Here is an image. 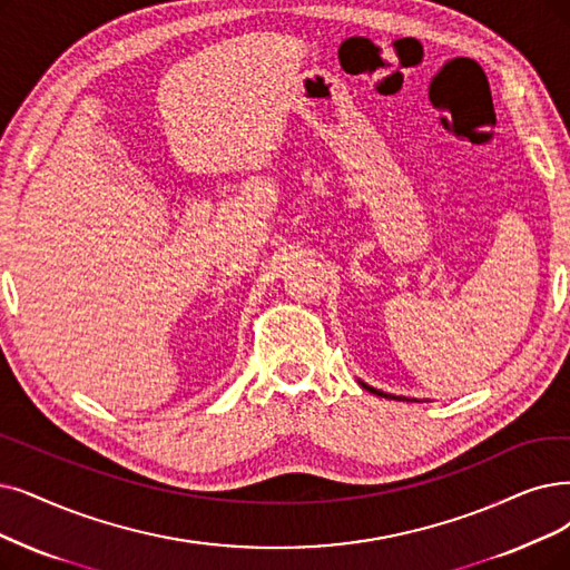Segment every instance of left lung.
Segmentation results:
<instances>
[{
	"label": "left lung",
	"instance_id": "1",
	"mask_svg": "<svg viewBox=\"0 0 570 570\" xmlns=\"http://www.w3.org/2000/svg\"><path fill=\"white\" fill-rule=\"evenodd\" d=\"M360 385L364 391H370V393H374V395H379V397H391V400H404V397H397V395H389V393H383V391H376V389H372V385H367V383H362L360 381Z\"/></svg>",
	"mask_w": 570,
	"mask_h": 570
}]
</instances>
